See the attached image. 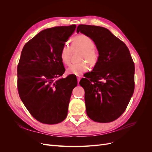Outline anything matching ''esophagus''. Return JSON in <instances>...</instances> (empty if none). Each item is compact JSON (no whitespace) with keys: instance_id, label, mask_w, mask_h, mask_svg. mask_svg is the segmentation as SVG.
<instances>
[{"instance_id":"34e87169","label":"esophagus","mask_w":152,"mask_h":152,"mask_svg":"<svg viewBox=\"0 0 152 152\" xmlns=\"http://www.w3.org/2000/svg\"><path fill=\"white\" fill-rule=\"evenodd\" d=\"M77 82H78V83H79V82H80V79H81V77L80 75H77Z\"/></svg>"}]
</instances>
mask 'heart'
I'll list each match as a JSON object with an SVG mask.
<instances>
[{"instance_id":"obj_1","label":"heart","mask_w":152,"mask_h":152,"mask_svg":"<svg viewBox=\"0 0 152 152\" xmlns=\"http://www.w3.org/2000/svg\"><path fill=\"white\" fill-rule=\"evenodd\" d=\"M95 43L94 40L89 36L79 35L73 39L71 46L68 43H65L61 48L59 58L61 63L65 65H68L72 50L80 49L82 53L80 55L79 61L77 63L72 64L67 68L68 74L79 75L89 70V65L92 66L96 65L99 56L95 50ZM85 61L84 62V61Z\"/></svg>"}]
</instances>
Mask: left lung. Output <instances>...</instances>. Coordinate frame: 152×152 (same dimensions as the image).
<instances>
[{"instance_id": "1", "label": "left lung", "mask_w": 152, "mask_h": 152, "mask_svg": "<svg viewBox=\"0 0 152 152\" xmlns=\"http://www.w3.org/2000/svg\"><path fill=\"white\" fill-rule=\"evenodd\" d=\"M96 45L98 61L79 82L85 91L86 112L95 122L114 121L125 111L134 90V63L122 40L102 26L79 25L77 32Z\"/></svg>"}]
</instances>
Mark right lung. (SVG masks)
Returning <instances> with one entry per match:
<instances>
[{
    "label": "right lung",
    "mask_w": 152,
    "mask_h": 152,
    "mask_svg": "<svg viewBox=\"0 0 152 152\" xmlns=\"http://www.w3.org/2000/svg\"><path fill=\"white\" fill-rule=\"evenodd\" d=\"M75 25L41 31L27 42L18 63V91L25 107L39 122L55 124L67 116L77 78H58L65 71L59 58L63 45Z\"/></svg>",
    "instance_id": "add662e5"
}]
</instances>
